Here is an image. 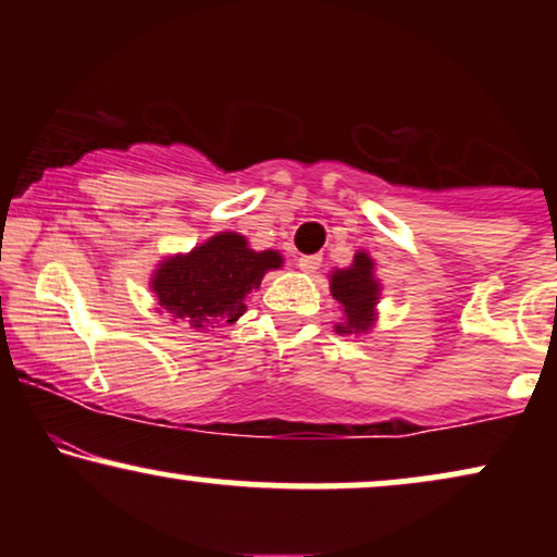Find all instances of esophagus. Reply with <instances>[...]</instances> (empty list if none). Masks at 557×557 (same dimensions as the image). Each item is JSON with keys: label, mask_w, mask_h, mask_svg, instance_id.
Returning <instances> with one entry per match:
<instances>
[{"label": "esophagus", "mask_w": 557, "mask_h": 557, "mask_svg": "<svg viewBox=\"0 0 557 557\" xmlns=\"http://www.w3.org/2000/svg\"><path fill=\"white\" fill-rule=\"evenodd\" d=\"M319 265H322V256H301L299 258V269L307 273H314Z\"/></svg>", "instance_id": "1"}]
</instances>
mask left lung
<instances>
[{
    "instance_id": "1",
    "label": "left lung",
    "mask_w": 557,
    "mask_h": 557,
    "mask_svg": "<svg viewBox=\"0 0 557 557\" xmlns=\"http://www.w3.org/2000/svg\"><path fill=\"white\" fill-rule=\"evenodd\" d=\"M372 258L368 253H357L355 263L345 271L332 273V296L345 309L347 322L337 324V332H364L370 330L372 307L377 301V281L372 276Z\"/></svg>"
}]
</instances>
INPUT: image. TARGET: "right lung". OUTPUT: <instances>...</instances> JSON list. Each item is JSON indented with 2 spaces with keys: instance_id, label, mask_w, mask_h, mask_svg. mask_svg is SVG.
<instances>
[{
  "instance_id": "right-lung-1",
  "label": "right lung",
  "mask_w": 557,
  "mask_h": 557,
  "mask_svg": "<svg viewBox=\"0 0 557 557\" xmlns=\"http://www.w3.org/2000/svg\"><path fill=\"white\" fill-rule=\"evenodd\" d=\"M276 250H256L238 233H220L193 253L174 256L159 265L151 288L159 309L187 319L195 330L233 324L246 311L248 292L261 284L263 273L278 269Z\"/></svg>"
}]
</instances>
